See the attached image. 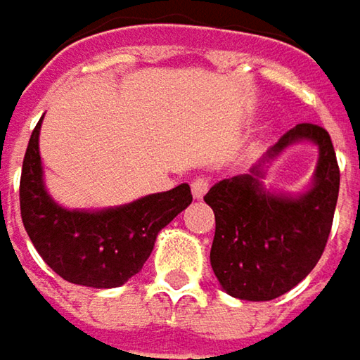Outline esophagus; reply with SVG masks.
Returning a JSON list of instances; mask_svg holds the SVG:
<instances>
[{
  "mask_svg": "<svg viewBox=\"0 0 360 360\" xmlns=\"http://www.w3.org/2000/svg\"><path fill=\"white\" fill-rule=\"evenodd\" d=\"M191 191H193V197L195 199H202L205 193L209 191V180L207 178H195L193 184H191Z\"/></svg>",
  "mask_w": 360,
  "mask_h": 360,
  "instance_id": "1",
  "label": "esophagus"
}]
</instances>
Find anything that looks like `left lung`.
I'll list each match as a JSON object with an SVG mask.
<instances>
[{
    "label": "left lung",
    "instance_id": "left-lung-1",
    "mask_svg": "<svg viewBox=\"0 0 360 360\" xmlns=\"http://www.w3.org/2000/svg\"><path fill=\"white\" fill-rule=\"evenodd\" d=\"M296 142L320 151L311 186L300 195L262 186L264 167ZM340 191V169L328 130L296 124L248 174L219 180L205 195L215 213L211 267L219 286L240 300H271L302 282L321 259Z\"/></svg>",
    "mask_w": 360,
    "mask_h": 360
}]
</instances>
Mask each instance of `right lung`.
<instances>
[{
  "mask_svg": "<svg viewBox=\"0 0 360 360\" xmlns=\"http://www.w3.org/2000/svg\"><path fill=\"white\" fill-rule=\"evenodd\" d=\"M41 122L30 134L22 161L20 213L26 234L43 261L66 282L117 288L143 269L159 232L193 202L191 186L180 184L117 207L66 209L45 188Z\"/></svg>",
  "mask_w": 360,
  "mask_h": 360,
  "instance_id": "1",
  "label": "right lung"
}]
</instances>
